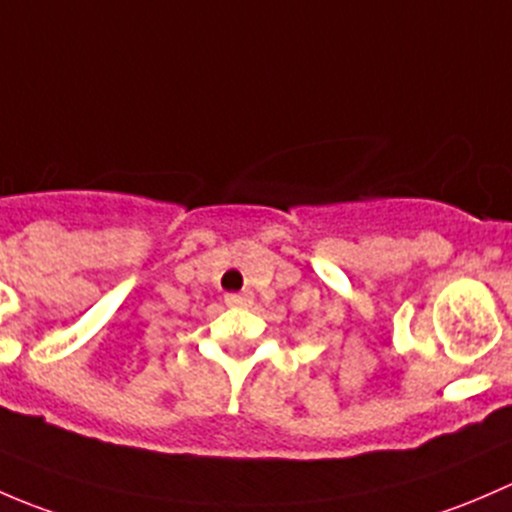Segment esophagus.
Here are the masks:
<instances>
[{"label":"esophagus","instance_id":"1","mask_svg":"<svg viewBox=\"0 0 512 512\" xmlns=\"http://www.w3.org/2000/svg\"><path fill=\"white\" fill-rule=\"evenodd\" d=\"M224 300H226V305H231V308H249V305L254 303V295L251 293H229Z\"/></svg>","mask_w":512,"mask_h":512}]
</instances>
